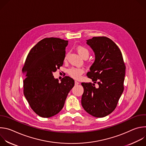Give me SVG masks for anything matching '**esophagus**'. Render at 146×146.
<instances>
[{
    "label": "esophagus",
    "mask_w": 146,
    "mask_h": 146,
    "mask_svg": "<svg viewBox=\"0 0 146 146\" xmlns=\"http://www.w3.org/2000/svg\"><path fill=\"white\" fill-rule=\"evenodd\" d=\"M79 84H80L79 82H78V81H74V84H75L76 86H77V85H78Z\"/></svg>",
    "instance_id": "34e87169"
}]
</instances>
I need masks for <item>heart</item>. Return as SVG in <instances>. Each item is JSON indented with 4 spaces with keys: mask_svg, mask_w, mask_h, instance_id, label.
<instances>
[{
    "mask_svg": "<svg viewBox=\"0 0 146 146\" xmlns=\"http://www.w3.org/2000/svg\"><path fill=\"white\" fill-rule=\"evenodd\" d=\"M77 51L78 52V54L82 58H88L90 55V52L88 50L83 46H78L76 48ZM66 59V55L65 57V59ZM68 74L74 79H78L80 78L81 76L84 73V69L81 68H74L72 67L68 69Z\"/></svg>",
    "mask_w": 146,
    "mask_h": 146,
    "instance_id": "1",
    "label": "heart"
}]
</instances>
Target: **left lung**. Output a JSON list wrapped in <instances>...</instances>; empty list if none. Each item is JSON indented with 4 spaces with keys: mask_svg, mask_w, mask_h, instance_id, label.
<instances>
[{
    "mask_svg": "<svg viewBox=\"0 0 146 146\" xmlns=\"http://www.w3.org/2000/svg\"><path fill=\"white\" fill-rule=\"evenodd\" d=\"M87 41L95 55V62L87 74L94 83H81L84 88L81 105L91 115L104 117L117 107L123 91L126 67L119 48L110 38L94 37Z\"/></svg>",
    "mask_w": 146,
    "mask_h": 146,
    "instance_id": "8db88e82",
    "label": "left lung"
}]
</instances>
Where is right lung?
Returning a JSON list of instances; mask_svg holds the SVG:
<instances>
[{
  "mask_svg": "<svg viewBox=\"0 0 146 146\" xmlns=\"http://www.w3.org/2000/svg\"><path fill=\"white\" fill-rule=\"evenodd\" d=\"M68 41L59 38H44L29 51L23 72L24 94L31 109L44 118L52 117L63 108L74 81L69 76L59 82L53 73L64 64Z\"/></svg>",
  "mask_w": 146,
  "mask_h": 146,
  "instance_id": "right-lung-1",
  "label": "right lung"
}]
</instances>
